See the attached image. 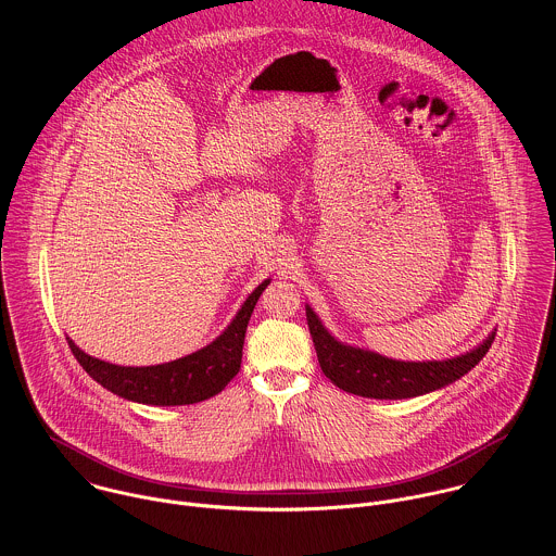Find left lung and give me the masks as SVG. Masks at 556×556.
Returning a JSON list of instances; mask_svg holds the SVG:
<instances>
[{"label": "left lung", "instance_id": "1", "mask_svg": "<svg viewBox=\"0 0 556 556\" xmlns=\"http://www.w3.org/2000/svg\"><path fill=\"white\" fill-rule=\"evenodd\" d=\"M306 318L323 375L349 394L377 400L424 396L458 381L481 362L496 333L490 331L476 349L450 359L402 362L340 342L311 306H306Z\"/></svg>", "mask_w": 556, "mask_h": 556}]
</instances>
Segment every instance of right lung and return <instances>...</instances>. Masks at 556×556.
<instances>
[{
  "instance_id": "right-lung-1",
  "label": "right lung",
  "mask_w": 556,
  "mask_h": 556,
  "mask_svg": "<svg viewBox=\"0 0 556 556\" xmlns=\"http://www.w3.org/2000/svg\"><path fill=\"white\" fill-rule=\"evenodd\" d=\"M269 278L263 280L241 304L238 315L227 329L207 346L156 366H117L87 355L68 340L83 370L98 381L104 390L139 404L152 406H179L194 404L223 392L241 366V349L250 315L267 289Z\"/></svg>"
}]
</instances>
